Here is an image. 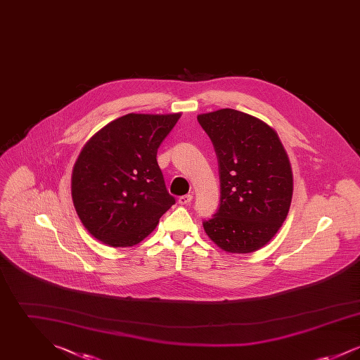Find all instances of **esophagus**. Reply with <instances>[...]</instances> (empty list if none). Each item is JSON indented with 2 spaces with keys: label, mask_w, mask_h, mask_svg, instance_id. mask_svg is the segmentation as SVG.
Wrapping results in <instances>:
<instances>
[{
  "label": "esophagus",
  "mask_w": 360,
  "mask_h": 360,
  "mask_svg": "<svg viewBox=\"0 0 360 360\" xmlns=\"http://www.w3.org/2000/svg\"><path fill=\"white\" fill-rule=\"evenodd\" d=\"M191 200H193V194H185V195H182V197L178 198V202H179L181 205H188V204L191 202Z\"/></svg>",
  "instance_id": "esophagus-1"
}]
</instances>
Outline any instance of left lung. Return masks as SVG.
I'll return each mask as SVG.
<instances>
[{"label": "left lung", "instance_id": "obj_1", "mask_svg": "<svg viewBox=\"0 0 360 360\" xmlns=\"http://www.w3.org/2000/svg\"><path fill=\"white\" fill-rule=\"evenodd\" d=\"M197 120L212 140L220 175V205L204 229L226 252H254L273 239L289 213L288 154L274 129L247 113L226 108Z\"/></svg>", "mask_w": 360, "mask_h": 360}]
</instances>
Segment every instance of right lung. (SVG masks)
Returning <instances> with one entry per match:
<instances>
[{"label": "right lung", "instance_id": "obj_1", "mask_svg": "<svg viewBox=\"0 0 360 360\" xmlns=\"http://www.w3.org/2000/svg\"><path fill=\"white\" fill-rule=\"evenodd\" d=\"M181 113H129L86 143L71 178L75 210L86 229L110 247L147 238L175 204L156 160Z\"/></svg>", "mask_w": 360, "mask_h": 360}]
</instances>
